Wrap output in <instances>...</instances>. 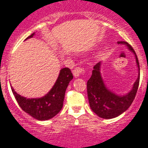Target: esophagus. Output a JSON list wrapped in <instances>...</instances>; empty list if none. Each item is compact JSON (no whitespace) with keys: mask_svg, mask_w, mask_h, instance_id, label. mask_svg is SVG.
<instances>
[{"mask_svg":"<svg viewBox=\"0 0 148 148\" xmlns=\"http://www.w3.org/2000/svg\"><path fill=\"white\" fill-rule=\"evenodd\" d=\"M84 68H82V67H76L73 71V74H74V76L75 77H78L80 75H82L84 73Z\"/></svg>","mask_w":148,"mask_h":148,"instance_id":"1","label":"esophagus"}]
</instances>
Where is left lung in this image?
<instances>
[{"mask_svg": "<svg viewBox=\"0 0 148 148\" xmlns=\"http://www.w3.org/2000/svg\"><path fill=\"white\" fill-rule=\"evenodd\" d=\"M118 43L126 45L129 50L134 53L139 74L131 91L124 95H119L110 91L106 86L100 71L101 62H99L95 65L92 76L87 82V92L92 110L103 119H112L117 117L129 109L136 96L139 86L140 66L137 54L133 47L127 42L120 41L118 42Z\"/></svg>", "mask_w": 148, "mask_h": 148, "instance_id": "8db88e82", "label": "left lung"}]
</instances>
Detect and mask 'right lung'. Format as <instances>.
I'll return each instance as SVG.
<instances>
[{"instance_id":"1","label":"right lung","mask_w":148,"mask_h":148,"mask_svg":"<svg viewBox=\"0 0 148 148\" xmlns=\"http://www.w3.org/2000/svg\"><path fill=\"white\" fill-rule=\"evenodd\" d=\"M34 34L26 39L32 38ZM72 79L71 71L68 67H64L60 70L58 78L51 90L46 95L38 99H27L14 92V88H11V90L23 111L38 120H47L55 116L61 110L66 89Z\"/></svg>"}]
</instances>
